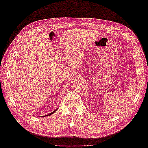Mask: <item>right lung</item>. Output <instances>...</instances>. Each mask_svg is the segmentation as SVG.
Masks as SVG:
<instances>
[{
    "label": "right lung",
    "mask_w": 148,
    "mask_h": 148,
    "mask_svg": "<svg viewBox=\"0 0 148 148\" xmlns=\"http://www.w3.org/2000/svg\"><path fill=\"white\" fill-rule=\"evenodd\" d=\"M56 111H57V109H55V110H54V111H53V112H51V113H50V114H49L48 115H47V116H50V115H51V114H53V113H54V112H56Z\"/></svg>",
    "instance_id": "add662e5"
}]
</instances>
